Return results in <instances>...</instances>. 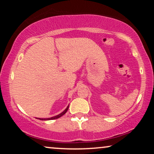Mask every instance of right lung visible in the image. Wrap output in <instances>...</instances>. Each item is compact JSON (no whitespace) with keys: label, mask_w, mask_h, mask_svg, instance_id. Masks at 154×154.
I'll return each instance as SVG.
<instances>
[{"label":"right lung","mask_w":154,"mask_h":154,"mask_svg":"<svg viewBox=\"0 0 154 154\" xmlns=\"http://www.w3.org/2000/svg\"><path fill=\"white\" fill-rule=\"evenodd\" d=\"M68 109H69V106L66 107V109H65V110H64V111H62V113H60V114L55 116H53V117H51V118H46V119H40V118H37V119H39V120H42V121H49V120H54V119H59V118H60L61 116H62L63 115L66 113L67 110H68Z\"/></svg>","instance_id":"add662e5"}]
</instances>
